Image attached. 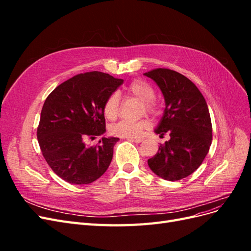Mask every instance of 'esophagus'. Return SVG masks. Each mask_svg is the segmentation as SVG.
<instances>
[{
	"instance_id": "34e87169",
	"label": "esophagus",
	"mask_w": 251,
	"mask_h": 251,
	"mask_svg": "<svg viewBox=\"0 0 251 251\" xmlns=\"http://www.w3.org/2000/svg\"><path fill=\"white\" fill-rule=\"evenodd\" d=\"M142 138H128V141H131V142H135V143H140V142H142Z\"/></svg>"
}]
</instances>
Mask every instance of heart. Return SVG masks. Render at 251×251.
I'll return each instance as SVG.
<instances>
[{
	"label": "heart",
	"instance_id": "1",
	"mask_svg": "<svg viewBox=\"0 0 251 251\" xmlns=\"http://www.w3.org/2000/svg\"><path fill=\"white\" fill-rule=\"evenodd\" d=\"M126 93L139 98L143 101V107L146 112L155 115L158 112V107L153 100L155 97V91L150 83L141 79L132 81L126 89ZM103 114L107 119L115 120L119 115V98L117 94H112L103 104ZM149 127V121L140 119L137 121L120 120L119 123L113 125L110 131L113 135L121 138H136Z\"/></svg>",
	"mask_w": 251,
	"mask_h": 251
}]
</instances>
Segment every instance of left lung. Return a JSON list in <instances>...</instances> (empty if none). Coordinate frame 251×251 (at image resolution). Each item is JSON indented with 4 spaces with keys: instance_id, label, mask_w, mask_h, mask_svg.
Returning <instances> with one entry per match:
<instances>
[{
    "instance_id": "left-lung-1",
    "label": "left lung",
    "mask_w": 251,
    "mask_h": 251,
    "mask_svg": "<svg viewBox=\"0 0 251 251\" xmlns=\"http://www.w3.org/2000/svg\"><path fill=\"white\" fill-rule=\"evenodd\" d=\"M144 75L157 83L165 101L155 133L162 137L169 132L171 137L148 164L164 180L183 179L199 168L209 151L212 127L207 103L195 83L176 71L159 68Z\"/></svg>"
}]
</instances>
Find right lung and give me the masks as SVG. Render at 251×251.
Returning <instances> with one entry per match:
<instances>
[{
	"label": "right lung",
	"mask_w": 251,
	"mask_h": 251,
	"mask_svg": "<svg viewBox=\"0 0 251 251\" xmlns=\"http://www.w3.org/2000/svg\"><path fill=\"white\" fill-rule=\"evenodd\" d=\"M123 82L107 73H81L60 83L46 98L37 140L59 178L71 184H89L108 170L119 138L102 137L96 147L86 141L105 132L103 104Z\"/></svg>",
	"instance_id": "add662e5"
}]
</instances>
